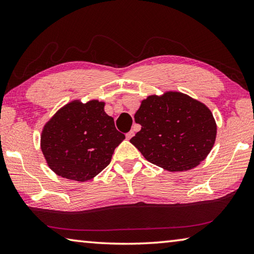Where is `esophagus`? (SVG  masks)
Segmentation results:
<instances>
[{
	"mask_svg": "<svg viewBox=\"0 0 254 254\" xmlns=\"http://www.w3.org/2000/svg\"><path fill=\"white\" fill-rule=\"evenodd\" d=\"M133 135H134V131L131 130L130 132H127V140H130Z\"/></svg>",
	"mask_w": 254,
	"mask_h": 254,
	"instance_id": "obj_1",
	"label": "esophagus"
}]
</instances>
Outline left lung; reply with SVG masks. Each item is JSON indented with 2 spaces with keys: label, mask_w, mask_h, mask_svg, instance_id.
<instances>
[{
  "label": "left lung",
  "mask_w": 254,
  "mask_h": 254,
  "mask_svg": "<svg viewBox=\"0 0 254 254\" xmlns=\"http://www.w3.org/2000/svg\"><path fill=\"white\" fill-rule=\"evenodd\" d=\"M141 130L130 142L153 165L169 171L195 168L216 139V123L203 103L179 92L151 95L134 114Z\"/></svg>",
  "instance_id": "1"
}]
</instances>
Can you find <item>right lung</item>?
Wrapping results in <instances>:
<instances>
[{"label": "right lung", "mask_w": 254, "mask_h": 254, "mask_svg": "<svg viewBox=\"0 0 254 254\" xmlns=\"http://www.w3.org/2000/svg\"><path fill=\"white\" fill-rule=\"evenodd\" d=\"M104 102L72 101L44 127L41 150L54 173L86 182L109 166L115 148L126 139L104 111Z\"/></svg>", "instance_id": "right-lung-1"}]
</instances>
